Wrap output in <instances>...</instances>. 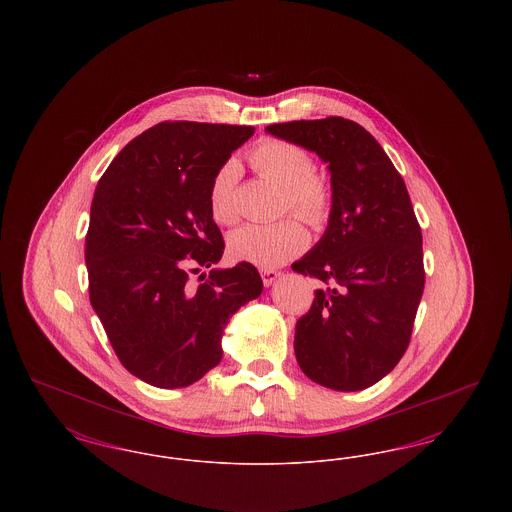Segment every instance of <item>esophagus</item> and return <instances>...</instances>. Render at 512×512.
<instances>
[{"instance_id":"34e87169","label":"esophagus","mask_w":512,"mask_h":512,"mask_svg":"<svg viewBox=\"0 0 512 512\" xmlns=\"http://www.w3.org/2000/svg\"><path fill=\"white\" fill-rule=\"evenodd\" d=\"M261 276H263V284L268 288V286H272L280 278V272L274 270V268H263Z\"/></svg>"}]
</instances>
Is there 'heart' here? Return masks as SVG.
Returning <instances> with one entry per match:
<instances>
[{
    "label": "heart",
    "instance_id": "1",
    "mask_svg": "<svg viewBox=\"0 0 512 512\" xmlns=\"http://www.w3.org/2000/svg\"><path fill=\"white\" fill-rule=\"evenodd\" d=\"M253 169L284 190L286 205L309 220L324 217L330 192L315 174V163L307 151L282 140H265L249 155ZM240 167L236 161H226L215 172L209 188V209L220 224H232L238 219L236 184ZM309 242L299 220L284 219L274 224H245L232 232L230 253L255 267H276L293 255L301 253Z\"/></svg>",
    "mask_w": 512,
    "mask_h": 512
}]
</instances>
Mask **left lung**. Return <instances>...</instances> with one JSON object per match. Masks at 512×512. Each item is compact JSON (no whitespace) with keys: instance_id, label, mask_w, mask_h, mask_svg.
<instances>
[{"instance_id":"8db88e82","label":"left lung","mask_w":512,"mask_h":512,"mask_svg":"<svg viewBox=\"0 0 512 512\" xmlns=\"http://www.w3.org/2000/svg\"><path fill=\"white\" fill-rule=\"evenodd\" d=\"M265 130L317 153L330 172L328 226L292 265L322 284L295 324V359L324 388L365 390L407 351L424 292L422 232L407 186L357 122L328 117Z\"/></svg>"}]
</instances>
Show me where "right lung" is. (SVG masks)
Masks as SVG:
<instances>
[{"mask_svg": "<svg viewBox=\"0 0 512 512\" xmlns=\"http://www.w3.org/2000/svg\"><path fill=\"white\" fill-rule=\"evenodd\" d=\"M251 126L161 122L113 159L92 199L86 236L90 303L122 366L155 388H186L222 359L226 324L263 292L251 263L224 253L209 209L215 172ZM211 267L203 285L190 271Z\"/></svg>", "mask_w": 512, "mask_h": 512, "instance_id": "obj_1", "label": "right lung"}]
</instances>
